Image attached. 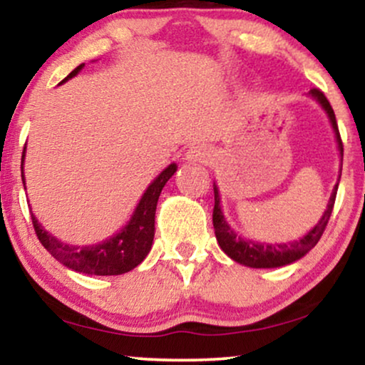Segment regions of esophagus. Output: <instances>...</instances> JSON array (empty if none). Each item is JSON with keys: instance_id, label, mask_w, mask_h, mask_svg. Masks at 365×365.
Here are the masks:
<instances>
[{"instance_id": "obj_1", "label": "esophagus", "mask_w": 365, "mask_h": 365, "mask_svg": "<svg viewBox=\"0 0 365 365\" xmlns=\"http://www.w3.org/2000/svg\"><path fill=\"white\" fill-rule=\"evenodd\" d=\"M207 158H210V150L205 145L190 146V150L187 151L188 161H207Z\"/></svg>"}]
</instances>
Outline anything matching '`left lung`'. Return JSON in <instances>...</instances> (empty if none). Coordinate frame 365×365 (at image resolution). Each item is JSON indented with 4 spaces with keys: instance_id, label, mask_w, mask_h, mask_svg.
Masks as SVG:
<instances>
[{
    "instance_id": "1",
    "label": "left lung",
    "mask_w": 365,
    "mask_h": 365,
    "mask_svg": "<svg viewBox=\"0 0 365 365\" xmlns=\"http://www.w3.org/2000/svg\"><path fill=\"white\" fill-rule=\"evenodd\" d=\"M310 96L313 99H317L320 103L322 108L325 109V113L329 114V119L331 123V128L335 131V138H336V145H339V151L340 156L344 158V145H342V138H340L339 133V126H336V119H335V113L331 109V106L329 103V99L325 98V94L320 89H312ZM340 180V177H339ZM336 188H339V183H336L334 192H331L330 202L327 205L325 214L322 215L320 222H318L315 227H313L307 236H303L302 239L293 242H283V244H261V242H255V241H247V239L239 237L232 229L229 227V224L225 222L222 210H220V195L219 190H217V185L214 183V214H212V222H214V229H215V237L217 242L222 251L227 255L230 259H234L239 264L249 266V267H279V266H286L292 264V262L302 259L303 256L307 255L308 251H312L313 247L317 246V242L320 241L322 234L329 224L331 210H334V204H335V197H336Z\"/></svg>"
}]
</instances>
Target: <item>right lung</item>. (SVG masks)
I'll return each instance as SVG.
<instances>
[{
  "label": "right lung",
  "mask_w": 365,
  "mask_h": 365,
  "mask_svg": "<svg viewBox=\"0 0 365 365\" xmlns=\"http://www.w3.org/2000/svg\"><path fill=\"white\" fill-rule=\"evenodd\" d=\"M82 67H84V63L73 68L66 81L77 76ZM23 158H25V151H23L21 156V180L25 183ZM175 172H177V165H168V168H165L151 182V185L146 188L145 195L141 197L140 204H138L135 214L129 219L128 225H124L121 232H118L114 237L106 239L104 242L92 244V246H71V244L60 242L57 237H53L52 234H48L47 230L41 227L35 215L31 214V222H34L36 237L55 259L73 271L98 276L128 273V271L135 269L148 256L155 237V212L158 197L163 190L165 183L172 178Z\"/></svg>",
  "instance_id": "right-lung-1"
}]
</instances>
